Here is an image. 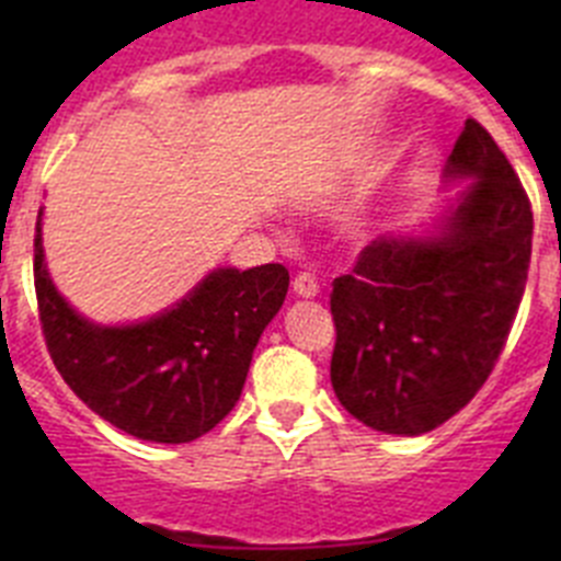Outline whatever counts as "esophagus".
<instances>
[{"label":"esophagus","instance_id":"1","mask_svg":"<svg viewBox=\"0 0 561 561\" xmlns=\"http://www.w3.org/2000/svg\"><path fill=\"white\" fill-rule=\"evenodd\" d=\"M291 291H295L297 297H306V300H311V297H317V291H320V286H317V280L311 275H297L295 280H291Z\"/></svg>","mask_w":561,"mask_h":561}]
</instances>
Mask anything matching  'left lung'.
I'll return each instance as SVG.
<instances>
[{
	"label": "left lung",
	"mask_w": 561,
	"mask_h": 561,
	"mask_svg": "<svg viewBox=\"0 0 561 561\" xmlns=\"http://www.w3.org/2000/svg\"><path fill=\"white\" fill-rule=\"evenodd\" d=\"M427 225L388 232L334 280L331 388L365 427L424 435L483 388L531 264L534 216L492 134L466 121Z\"/></svg>",
	"instance_id": "obj_1"
}]
</instances>
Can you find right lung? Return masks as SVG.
Returning a JSON list of instances; mask_svg holds the SVG:
<instances>
[{"label": "right lung", "instance_id": "add662e5", "mask_svg": "<svg viewBox=\"0 0 561 561\" xmlns=\"http://www.w3.org/2000/svg\"><path fill=\"white\" fill-rule=\"evenodd\" d=\"M36 221V295L58 374L92 413L151 444L210 433L244 390L252 351L289 289L284 264L216 266L185 297L137 323L89 320L58 291Z\"/></svg>", "mask_w": 561, "mask_h": 561}]
</instances>
